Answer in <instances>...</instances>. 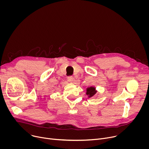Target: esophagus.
Segmentation results:
<instances>
[{
  "label": "esophagus",
  "mask_w": 149,
  "mask_h": 149,
  "mask_svg": "<svg viewBox=\"0 0 149 149\" xmlns=\"http://www.w3.org/2000/svg\"><path fill=\"white\" fill-rule=\"evenodd\" d=\"M67 81L69 82H71L72 83L74 81V78L72 77H69L67 78Z\"/></svg>",
  "instance_id": "1"
}]
</instances>
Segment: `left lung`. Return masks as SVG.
<instances>
[{
	"label": "left lung",
	"instance_id": "8db88e82",
	"mask_svg": "<svg viewBox=\"0 0 149 149\" xmlns=\"http://www.w3.org/2000/svg\"><path fill=\"white\" fill-rule=\"evenodd\" d=\"M97 91L96 90V88L95 87H90L87 88L86 90V94L88 95V98H91L93 97L96 93Z\"/></svg>",
	"mask_w": 149,
	"mask_h": 149
}]
</instances>
